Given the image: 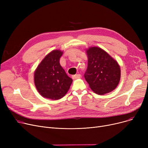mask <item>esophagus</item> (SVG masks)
<instances>
[{
	"label": "esophagus",
	"instance_id": "1",
	"mask_svg": "<svg viewBox=\"0 0 148 148\" xmlns=\"http://www.w3.org/2000/svg\"><path fill=\"white\" fill-rule=\"evenodd\" d=\"M80 77H81V75L78 74H75V75H72V78H73V79H76L80 78Z\"/></svg>",
	"mask_w": 148,
	"mask_h": 148
}]
</instances>
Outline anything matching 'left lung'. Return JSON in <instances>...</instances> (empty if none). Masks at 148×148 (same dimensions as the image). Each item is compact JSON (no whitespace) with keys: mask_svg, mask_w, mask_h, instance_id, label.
I'll use <instances>...</instances> for the list:
<instances>
[{"mask_svg":"<svg viewBox=\"0 0 148 148\" xmlns=\"http://www.w3.org/2000/svg\"><path fill=\"white\" fill-rule=\"evenodd\" d=\"M86 53L88 68L84 76L90 89L98 95L113 90L121 78V69L117 61L98 47H91Z\"/></svg>","mask_w":148,"mask_h":148,"instance_id":"8db88e82","label":"left lung"}]
</instances>
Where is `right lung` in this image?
Returning a JSON list of instances; mask_svg holds the SVG:
<instances>
[{"label": "right lung", "mask_w": 148, "mask_h": 148, "mask_svg": "<svg viewBox=\"0 0 148 148\" xmlns=\"http://www.w3.org/2000/svg\"><path fill=\"white\" fill-rule=\"evenodd\" d=\"M62 54L61 50H53L42 59L35 70V86L44 98L56 100L64 97L73 82L60 65Z\"/></svg>", "instance_id": "obj_1"}]
</instances>
